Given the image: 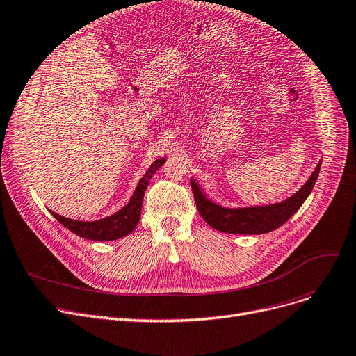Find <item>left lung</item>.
Wrapping results in <instances>:
<instances>
[{
  "instance_id": "1",
  "label": "left lung",
  "mask_w": 356,
  "mask_h": 356,
  "mask_svg": "<svg viewBox=\"0 0 356 356\" xmlns=\"http://www.w3.org/2000/svg\"><path fill=\"white\" fill-rule=\"evenodd\" d=\"M320 165L321 163L317 164L310 179L296 195H292L280 204L265 207L237 209L224 208L211 202L195 180H191V186L199 213L212 228L229 234H265L285 224L300 209L307 196L312 193L320 173Z\"/></svg>"
}]
</instances>
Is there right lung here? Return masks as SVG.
Returning a JSON list of instances; mask_svg holds the SVG:
<instances>
[{
  "mask_svg": "<svg viewBox=\"0 0 356 356\" xmlns=\"http://www.w3.org/2000/svg\"><path fill=\"white\" fill-rule=\"evenodd\" d=\"M164 163H165V159H159L154 161L151 164V167L148 168V172L144 175V177L140 180V183H138V186H136L129 202L120 211H118L116 213H113L111 216H106V218H103V220L76 221V220L65 218V216H60L52 211L51 212L60 224L67 227L70 231H72L74 234L80 236L83 238L95 240V241H111V240H118V238L125 237L132 233L138 221H140L143 199H144L145 189L149 183V179Z\"/></svg>",
  "mask_w": 356,
  "mask_h": 356,
  "instance_id": "1",
  "label": "right lung"
}]
</instances>
